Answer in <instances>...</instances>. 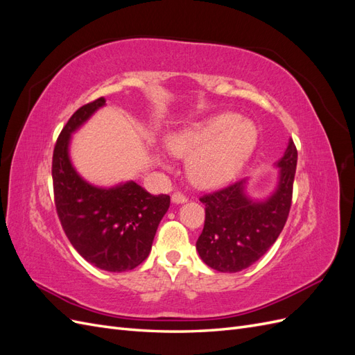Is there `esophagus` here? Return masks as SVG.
I'll use <instances>...</instances> for the list:
<instances>
[{"instance_id": "esophagus-1", "label": "esophagus", "mask_w": 355, "mask_h": 355, "mask_svg": "<svg viewBox=\"0 0 355 355\" xmlns=\"http://www.w3.org/2000/svg\"><path fill=\"white\" fill-rule=\"evenodd\" d=\"M171 201L176 202V204H182V202H187L188 198L184 194H180V192H175V194L171 196Z\"/></svg>"}]
</instances>
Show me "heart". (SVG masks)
Wrapping results in <instances>:
<instances>
[{"mask_svg": "<svg viewBox=\"0 0 355 355\" xmlns=\"http://www.w3.org/2000/svg\"><path fill=\"white\" fill-rule=\"evenodd\" d=\"M259 141L253 121L235 112H222L192 123L171 135L167 141L171 153L191 158L188 173L201 188L227 184L243 168Z\"/></svg>", "mask_w": 355, "mask_h": 355, "instance_id": "b5f03b06", "label": "heart"}]
</instances>
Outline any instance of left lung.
<instances>
[{
    "label": "left lung",
    "mask_w": 355,
    "mask_h": 355,
    "mask_svg": "<svg viewBox=\"0 0 355 355\" xmlns=\"http://www.w3.org/2000/svg\"><path fill=\"white\" fill-rule=\"evenodd\" d=\"M297 149L292 139L278 161L280 182L266 201L244 194L245 180H237L200 197L206 206L197 250L204 263L220 272H239L268 252L283 231L293 197Z\"/></svg>",
    "instance_id": "8db88e82"
}]
</instances>
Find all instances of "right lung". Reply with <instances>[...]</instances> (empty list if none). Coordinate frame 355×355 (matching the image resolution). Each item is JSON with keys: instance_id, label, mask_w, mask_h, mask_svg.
<instances>
[{"instance_id": "add662e5", "label": "right lung", "mask_w": 355, "mask_h": 355, "mask_svg": "<svg viewBox=\"0 0 355 355\" xmlns=\"http://www.w3.org/2000/svg\"><path fill=\"white\" fill-rule=\"evenodd\" d=\"M105 102L99 98L83 105L62 128L53 151V192L60 225L73 249L101 270L123 272L141 265L151 252L170 197L149 194L136 182L96 188L73 170L68 155L71 133Z\"/></svg>"}]
</instances>
